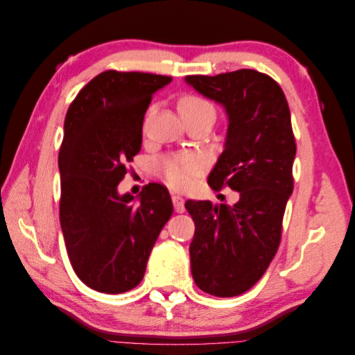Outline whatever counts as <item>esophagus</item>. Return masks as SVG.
Listing matches in <instances>:
<instances>
[{"label": "esophagus", "instance_id": "34e87169", "mask_svg": "<svg viewBox=\"0 0 355 355\" xmlns=\"http://www.w3.org/2000/svg\"><path fill=\"white\" fill-rule=\"evenodd\" d=\"M171 201H173L175 210H176L178 213H184V211H185V200L182 198L179 194H173V196H171Z\"/></svg>", "mask_w": 355, "mask_h": 355}]
</instances>
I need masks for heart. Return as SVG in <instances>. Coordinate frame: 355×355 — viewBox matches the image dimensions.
Returning <instances> with one entry per match:
<instances>
[{"label":"heart","instance_id":"b5f03b06","mask_svg":"<svg viewBox=\"0 0 355 355\" xmlns=\"http://www.w3.org/2000/svg\"><path fill=\"white\" fill-rule=\"evenodd\" d=\"M206 108H211V105L197 96L188 94L179 101L180 115L198 112ZM201 168V161L196 155H171L161 158L157 163L158 173L166 179L168 185L175 188L189 187Z\"/></svg>","mask_w":355,"mask_h":355}]
</instances>
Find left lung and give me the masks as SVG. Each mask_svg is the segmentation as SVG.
<instances>
[{
  "label": "left lung",
  "mask_w": 355,
  "mask_h": 355,
  "mask_svg": "<svg viewBox=\"0 0 355 355\" xmlns=\"http://www.w3.org/2000/svg\"><path fill=\"white\" fill-rule=\"evenodd\" d=\"M185 83L219 103L228 116L223 151L209 185L240 192L232 207L185 202L196 223L191 272L202 292L239 296L259 282L280 244L296 155L290 110L280 85L254 69L188 75Z\"/></svg>",
  "instance_id": "1"
}]
</instances>
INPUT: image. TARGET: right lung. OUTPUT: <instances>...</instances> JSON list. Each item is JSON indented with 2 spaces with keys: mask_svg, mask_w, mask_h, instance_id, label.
<instances>
[{
  "mask_svg": "<svg viewBox=\"0 0 355 355\" xmlns=\"http://www.w3.org/2000/svg\"><path fill=\"white\" fill-rule=\"evenodd\" d=\"M171 77L105 71L85 84L65 116L59 153L60 227L80 280L101 293L136 287L173 213L166 187L120 194L125 164L141 151L153 94Z\"/></svg>",
  "mask_w": 355,
  "mask_h": 355,
  "instance_id": "add662e5",
  "label": "right lung"
}]
</instances>
